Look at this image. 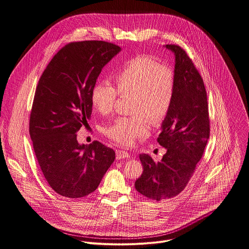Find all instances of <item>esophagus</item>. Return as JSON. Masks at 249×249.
Listing matches in <instances>:
<instances>
[{
    "instance_id": "esophagus-1",
    "label": "esophagus",
    "mask_w": 249,
    "mask_h": 249,
    "mask_svg": "<svg viewBox=\"0 0 249 249\" xmlns=\"http://www.w3.org/2000/svg\"><path fill=\"white\" fill-rule=\"evenodd\" d=\"M130 155L122 150H117L116 151V160H123V159H129Z\"/></svg>"
}]
</instances>
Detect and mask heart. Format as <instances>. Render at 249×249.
<instances>
[{"label":"heart","mask_w":249,"mask_h":249,"mask_svg":"<svg viewBox=\"0 0 249 249\" xmlns=\"http://www.w3.org/2000/svg\"><path fill=\"white\" fill-rule=\"evenodd\" d=\"M116 89L106 82L96 83L90 93L93 108L101 115L112 112L118 94L130 97V113L105 127L104 132L116 143L132 146L145 136L149 124H160L167 116L174 96L173 71L149 57L127 62L114 75Z\"/></svg>","instance_id":"1"}]
</instances>
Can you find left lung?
Wrapping results in <instances>:
<instances>
[{
    "instance_id": "8db88e82",
    "label": "left lung",
    "mask_w": 249,
    "mask_h": 249,
    "mask_svg": "<svg viewBox=\"0 0 249 249\" xmlns=\"http://www.w3.org/2000/svg\"><path fill=\"white\" fill-rule=\"evenodd\" d=\"M164 47L175 58L173 101L158 138L166 153L159 161L148 154L140 155L143 173L135 182L139 193L157 201L172 198L186 187L210 137L203 79L180 46Z\"/></svg>"
}]
</instances>
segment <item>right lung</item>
<instances>
[{
    "instance_id": "right-lung-1",
    "label": "right lung",
    "mask_w": 249,
    "mask_h": 249,
    "mask_svg": "<svg viewBox=\"0 0 249 249\" xmlns=\"http://www.w3.org/2000/svg\"><path fill=\"white\" fill-rule=\"evenodd\" d=\"M121 51L115 44L89 40L63 47L38 82L29 134L50 187L67 198L92 193L115 160L97 141L79 144L77 133L90 119V93L102 68Z\"/></svg>"
}]
</instances>
